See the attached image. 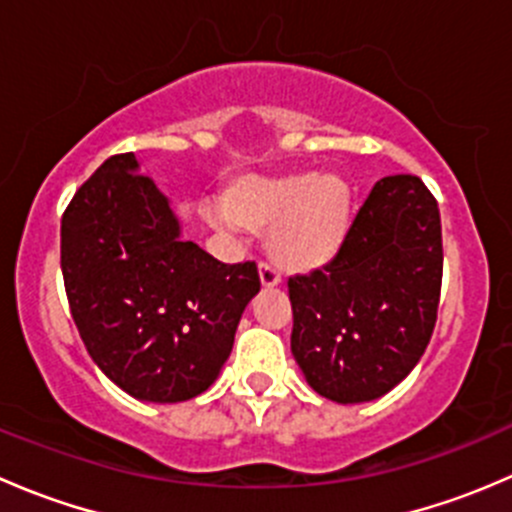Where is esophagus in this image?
Segmentation results:
<instances>
[{"mask_svg": "<svg viewBox=\"0 0 512 512\" xmlns=\"http://www.w3.org/2000/svg\"><path fill=\"white\" fill-rule=\"evenodd\" d=\"M280 272L270 265V262H260V282L262 287H277L280 285Z\"/></svg>", "mask_w": 512, "mask_h": 512, "instance_id": "esophagus-1", "label": "esophagus"}]
</instances>
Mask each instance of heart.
I'll return each instance as SVG.
<instances>
[{"label":"heart","instance_id":"1","mask_svg":"<svg viewBox=\"0 0 512 512\" xmlns=\"http://www.w3.org/2000/svg\"><path fill=\"white\" fill-rule=\"evenodd\" d=\"M352 185L337 173L237 180L223 195L225 218L247 232H270V250L292 272L337 257L352 225Z\"/></svg>","mask_w":512,"mask_h":512}]
</instances>
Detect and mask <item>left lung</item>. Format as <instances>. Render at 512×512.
Wrapping results in <instances>:
<instances>
[{
    "label": "left lung",
    "mask_w": 512,
    "mask_h": 512,
    "mask_svg": "<svg viewBox=\"0 0 512 512\" xmlns=\"http://www.w3.org/2000/svg\"><path fill=\"white\" fill-rule=\"evenodd\" d=\"M441 215L416 175H386L329 265L289 277L292 354L337 404L374 401L409 376L436 327Z\"/></svg>",
    "instance_id": "8db88e82"
}]
</instances>
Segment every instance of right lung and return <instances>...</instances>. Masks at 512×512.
<instances>
[{"instance_id":"add662e5","label":"right lung","mask_w":512,"mask_h":512,"mask_svg":"<svg viewBox=\"0 0 512 512\" xmlns=\"http://www.w3.org/2000/svg\"><path fill=\"white\" fill-rule=\"evenodd\" d=\"M71 317L98 369L133 399L203 394L232 352L255 262L225 265L180 237L168 198L133 153L103 160L61 218Z\"/></svg>"}]
</instances>
